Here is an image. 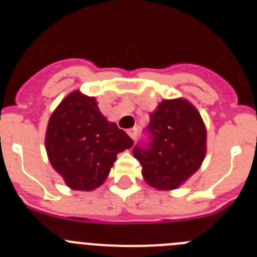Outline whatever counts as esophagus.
Returning a JSON list of instances; mask_svg holds the SVG:
<instances>
[{
	"instance_id": "esophagus-1",
	"label": "esophagus",
	"mask_w": 257,
	"mask_h": 257,
	"mask_svg": "<svg viewBox=\"0 0 257 257\" xmlns=\"http://www.w3.org/2000/svg\"><path fill=\"white\" fill-rule=\"evenodd\" d=\"M126 133H128V136L131 137L132 139H136L137 138V128H132V129H128V132H126Z\"/></svg>"
}]
</instances>
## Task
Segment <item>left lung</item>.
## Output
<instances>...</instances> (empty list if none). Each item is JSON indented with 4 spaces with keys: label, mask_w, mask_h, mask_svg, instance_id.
<instances>
[{
    "label": "left lung",
    "mask_w": 257,
    "mask_h": 257,
    "mask_svg": "<svg viewBox=\"0 0 257 257\" xmlns=\"http://www.w3.org/2000/svg\"><path fill=\"white\" fill-rule=\"evenodd\" d=\"M150 143L136 147L142 175L157 190H174L198 172L206 155V126L185 98L164 99L150 113Z\"/></svg>",
    "instance_id": "8db88e82"
}]
</instances>
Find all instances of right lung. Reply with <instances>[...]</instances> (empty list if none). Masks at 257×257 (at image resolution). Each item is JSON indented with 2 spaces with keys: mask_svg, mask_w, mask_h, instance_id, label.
Instances as JSON below:
<instances>
[{
  "mask_svg": "<svg viewBox=\"0 0 257 257\" xmlns=\"http://www.w3.org/2000/svg\"><path fill=\"white\" fill-rule=\"evenodd\" d=\"M46 152L53 169L73 190L99 188L109 175L116 154L133 141L100 113L94 97L73 90L48 120Z\"/></svg>",
  "mask_w": 257,
  "mask_h": 257,
  "instance_id": "1",
  "label": "right lung"
}]
</instances>
